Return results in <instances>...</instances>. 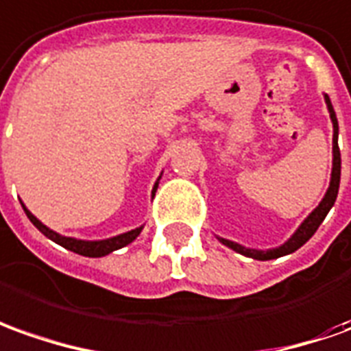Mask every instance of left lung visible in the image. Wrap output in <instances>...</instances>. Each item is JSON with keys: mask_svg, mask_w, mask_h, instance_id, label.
<instances>
[{"mask_svg": "<svg viewBox=\"0 0 351 351\" xmlns=\"http://www.w3.org/2000/svg\"><path fill=\"white\" fill-rule=\"evenodd\" d=\"M325 101H327L328 112H330V120H332V176H330V185H328L327 195L325 199L321 200L319 204L308 217L306 221L298 227V231L285 243L279 248H273V250H252V248H245V246L237 245V243H231V241H226V239H219L221 243L229 248H233L235 252L243 254V256H248V258H254V260H273V258H281V256H287V254L298 250L302 245H306L309 239L313 237V233L317 231V227L323 223V219L328 214V210L332 208L335 200H337L338 187H340V149H338V120L337 114H335V108L330 105V99L328 95H325Z\"/></svg>", "mask_w": 351, "mask_h": 351, "instance_id": "8db88e82", "label": "left lung"}]
</instances>
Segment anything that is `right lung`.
I'll return each instance as SVG.
<instances>
[{"instance_id": "right-lung-1", "label": "right lung", "mask_w": 351, "mask_h": 351, "mask_svg": "<svg viewBox=\"0 0 351 351\" xmlns=\"http://www.w3.org/2000/svg\"><path fill=\"white\" fill-rule=\"evenodd\" d=\"M156 187H158V183H156V185H154V189H152V197H154V193H156ZM24 212H26L28 219H30L34 226L38 227V229H40L47 239L55 241L57 245L64 246L66 250L82 254V256H89V258H101V256L110 254L112 250H118V248H122V246L130 245L132 241H135V237L141 233V229H143V227H137V229H134V231H128V233H124V235L112 237V239H106V241H78V239L62 237L59 235V233H55V231H51L49 227L43 226L42 221H40L36 216H32L26 208H24Z\"/></svg>"}]
</instances>
